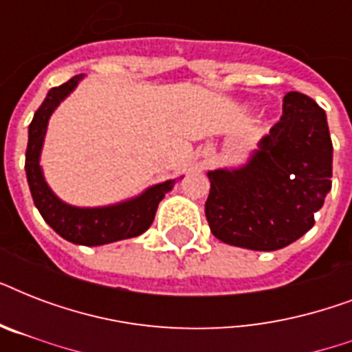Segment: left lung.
<instances>
[{
  "label": "left lung",
  "instance_id": "left-lung-1",
  "mask_svg": "<svg viewBox=\"0 0 352 352\" xmlns=\"http://www.w3.org/2000/svg\"><path fill=\"white\" fill-rule=\"evenodd\" d=\"M333 177L327 117L311 96L283 98V115L239 170L210 171L204 214L226 245L279 250L314 226Z\"/></svg>",
  "mask_w": 352,
  "mask_h": 352
}]
</instances>
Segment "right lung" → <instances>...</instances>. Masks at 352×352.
<instances>
[{
	"mask_svg": "<svg viewBox=\"0 0 352 352\" xmlns=\"http://www.w3.org/2000/svg\"><path fill=\"white\" fill-rule=\"evenodd\" d=\"M82 76H73L65 84L52 87L34 113L29 126V142L25 153V171L36 208L52 230L74 245L98 246L120 239L137 237L151 226L159 203L170 192L173 181L155 184L142 195L106 208H76L62 203L47 186L40 168V151L47 122L54 107L76 87Z\"/></svg>",
	"mask_w": 352,
	"mask_h": 352,
	"instance_id": "add662e5",
	"label": "right lung"
}]
</instances>
